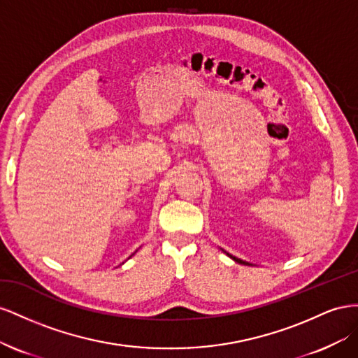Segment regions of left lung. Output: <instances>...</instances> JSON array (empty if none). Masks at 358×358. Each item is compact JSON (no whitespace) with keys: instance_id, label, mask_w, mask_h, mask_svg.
<instances>
[{"instance_id":"obj_1","label":"left lung","mask_w":358,"mask_h":358,"mask_svg":"<svg viewBox=\"0 0 358 358\" xmlns=\"http://www.w3.org/2000/svg\"><path fill=\"white\" fill-rule=\"evenodd\" d=\"M224 253H227V255H228V257H229L231 259H234V261H236V262H238V264H244V265H252V264H249V262H246V261H243V259H240V258H236V257H232V255H229L228 252H224Z\"/></svg>"}]
</instances>
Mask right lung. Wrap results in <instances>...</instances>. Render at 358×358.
Instances as JSON below:
<instances>
[{
    "instance_id": "1",
    "label": "right lung",
    "mask_w": 358,
    "mask_h": 358,
    "mask_svg": "<svg viewBox=\"0 0 358 358\" xmlns=\"http://www.w3.org/2000/svg\"><path fill=\"white\" fill-rule=\"evenodd\" d=\"M134 255H135V253H134ZM130 258H131V257H130Z\"/></svg>"
}]
</instances>
